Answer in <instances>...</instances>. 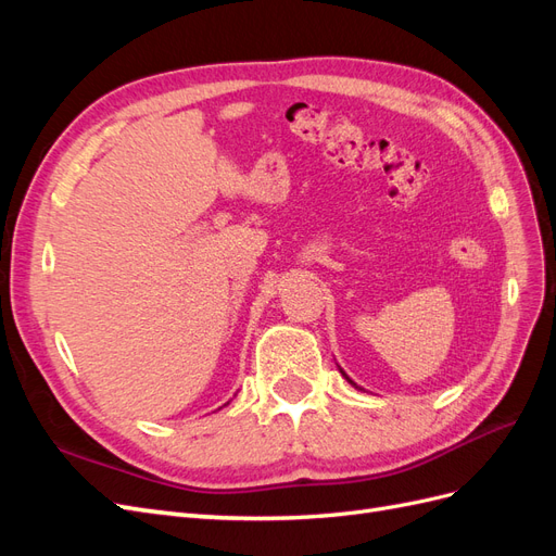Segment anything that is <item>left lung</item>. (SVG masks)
Wrapping results in <instances>:
<instances>
[{
  "label": "left lung",
  "mask_w": 556,
  "mask_h": 556,
  "mask_svg": "<svg viewBox=\"0 0 556 556\" xmlns=\"http://www.w3.org/2000/svg\"><path fill=\"white\" fill-rule=\"evenodd\" d=\"M341 374H343V376H345V371H343V368H341ZM345 380H348V382H350V384H355V382H352V380H350V378H348V376H345ZM355 387H357V384H355Z\"/></svg>",
  "instance_id": "8db88e82"
}]
</instances>
